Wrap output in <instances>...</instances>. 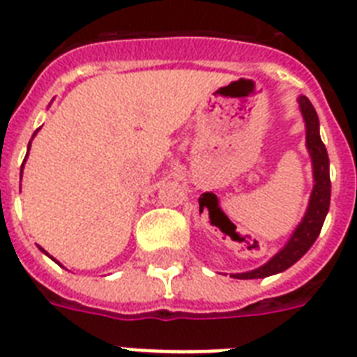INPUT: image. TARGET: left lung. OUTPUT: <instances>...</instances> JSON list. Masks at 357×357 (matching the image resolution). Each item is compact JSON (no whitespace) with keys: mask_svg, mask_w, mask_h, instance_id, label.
Masks as SVG:
<instances>
[{"mask_svg":"<svg viewBox=\"0 0 357 357\" xmlns=\"http://www.w3.org/2000/svg\"><path fill=\"white\" fill-rule=\"evenodd\" d=\"M298 102H301L302 116H304V121H306V144L307 151L312 155L313 178H315L310 206H307V212L302 219V223L298 225V228L289 239V243L275 258L261 265L259 269L241 273V275H232L234 278L252 280V278H265V276L276 275V273L289 269L315 243V239H317V236L321 234V228H323L324 219H326L328 208H330V160H328L326 147H324L321 134H319V118L312 101L302 96Z\"/></svg>","mask_w":357,"mask_h":357,"instance_id":"left-lung-1","label":"left lung"}]
</instances>
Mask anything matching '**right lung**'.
<instances>
[{"instance_id": "obj_1", "label": "right lung", "mask_w": 357, "mask_h": 357, "mask_svg": "<svg viewBox=\"0 0 357 357\" xmlns=\"http://www.w3.org/2000/svg\"><path fill=\"white\" fill-rule=\"evenodd\" d=\"M29 145H31V142H29Z\"/></svg>"}]
</instances>
